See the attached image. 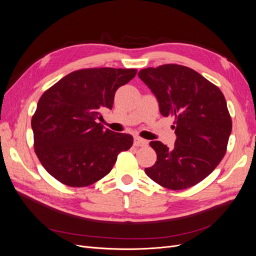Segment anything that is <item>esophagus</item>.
<instances>
[{"label": "esophagus", "instance_id": "obj_1", "mask_svg": "<svg viewBox=\"0 0 256 256\" xmlns=\"http://www.w3.org/2000/svg\"><path fill=\"white\" fill-rule=\"evenodd\" d=\"M147 144H148L147 140H144V138H142L140 136H134V145L136 146L144 147V146H147Z\"/></svg>", "mask_w": 256, "mask_h": 256}]
</instances>
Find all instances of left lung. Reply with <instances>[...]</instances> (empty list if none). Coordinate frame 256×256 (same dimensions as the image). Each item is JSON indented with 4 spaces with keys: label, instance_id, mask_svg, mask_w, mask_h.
Listing matches in <instances>:
<instances>
[{
    "label": "left lung",
    "instance_id": "1",
    "mask_svg": "<svg viewBox=\"0 0 256 256\" xmlns=\"http://www.w3.org/2000/svg\"><path fill=\"white\" fill-rule=\"evenodd\" d=\"M138 76L156 97L162 116L175 118L174 147L152 141L157 161L145 173L168 189L192 187L210 174L226 152L232 120L226 98L219 88L186 66L150 67Z\"/></svg>",
    "mask_w": 256,
    "mask_h": 256
}]
</instances>
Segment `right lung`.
Masks as SVG:
<instances>
[{"label":"right lung","instance_id":"right-lung-1","mask_svg":"<svg viewBox=\"0 0 256 256\" xmlns=\"http://www.w3.org/2000/svg\"><path fill=\"white\" fill-rule=\"evenodd\" d=\"M136 69L90 68L65 76L46 90L32 118L34 148L51 176L69 187H86L109 174L134 138L97 122L112 109L115 92Z\"/></svg>","mask_w":256,"mask_h":256}]
</instances>
